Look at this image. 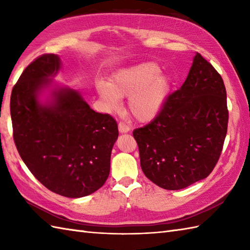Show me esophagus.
Here are the masks:
<instances>
[{
	"instance_id": "1",
	"label": "esophagus",
	"mask_w": 250,
	"mask_h": 250,
	"mask_svg": "<svg viewBox=\"0 0 250 250\" xmlns=\"http://www.w3.org/2000/svg\"><path fill=\"white\" fill-rule=\"evenodd\" d=\"M118 129L120 133H126V132L130 131V126L128 125H125V122H119Z\"/></svg>"
}]
</instances>
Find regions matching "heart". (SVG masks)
I'll return each mask as SVG.
<instances>
[{
    "label": "heart",
    "instance_id": "obj_1",
    "mask_svg": "<svg viewBox=\"0 0 250 250\" xmlns=\"http://www.w3.org/2000/svg\"><path fill=\"white\" fill-rule=\"evenodd\" d=\"M155 63H141L122 68L110 83L98 81L95 88L108 111L121 107V98H129V109L137 120L149 121L161 110L171 89L169 78Z\"/></svg>",
    "mask_w": 250,
    "mask_h": 250
}]
</instances>
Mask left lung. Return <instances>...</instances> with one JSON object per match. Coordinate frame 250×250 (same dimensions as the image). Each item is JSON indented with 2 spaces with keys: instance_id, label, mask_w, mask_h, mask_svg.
Here are the masks:
<instances>
[{
  "instance_id": "obj_1",
  "label": "left lung",
  "mask_w": 250,
  "mask_h": 250,
  "mask_svg": "<svg viewBox=\"0 0 250 250\" xmlns=\"http://www.w3.org/2000/svg\"><path fill=\"white\" fill-rule=\"evenodd\" d=\"M228 119L224 81L196 52L183 86L155 119L133 131L146 177L167 190L206 178L218 162Z\"/></svg>"
}]
</instances>
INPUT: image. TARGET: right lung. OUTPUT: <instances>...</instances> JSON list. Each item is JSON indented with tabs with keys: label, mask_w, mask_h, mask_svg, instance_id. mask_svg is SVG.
<instances>
[{
	"label": "right lung",
	"mask_w": 250,
	"mask_h": 250,
	"mask_svg": "<svg viewBox=\"0 0 250 250\" xmlns=\"http://www.w3.org/2000/svg\"><path fill=\"white\" fill-rule=\"evenodd\" d=\"M60 68L54 54L26 66L13 88L10 117L16 147L30 172L52 192L76 199L107 179L118 125L90 108L77 90L52 81ZM45 89L50 98L43 103Z\"/></svg>",
	"instance_id": "add662e5"
}]
</instances>
